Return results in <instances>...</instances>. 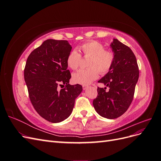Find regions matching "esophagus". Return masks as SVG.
<instances>
[{
    "label": "esophagus",
    "instance_id": "34e87169",
    "mask_svg": "<svg viewBox=\"0 0 161 161\" xmlns=\"http://www.w3.org/2000/svg\"><path fill=\"white\" fill-rule=\"evenodd\" d=\"M87 88H88V86H86V85L82 86V89H83V90H86L87 89Z\"/></svg>",
    "mask_w": 161,
    "mask_h": 161
}]
</instances>
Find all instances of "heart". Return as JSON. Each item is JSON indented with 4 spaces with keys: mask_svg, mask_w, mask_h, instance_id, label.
I'll return each mask as SVG.
<instances>
[{
    "mask_svg": "<svg viewBox=\"0 0 161 161\" xmlns=\"http://www.w3.org/2000/svg\"><path fill=\"white\" fill-rule=\"evenodd\" d=\"M85 57H90L88 62L89 69H81L75 72L72 79L76 83L86 85L98 78L99 72L101 75L108 73L114 65L115 60L114 52L110 50H105L102 43L91 40L79 46ZM67 64L72 70L79 69L81 62V56L77 50L71 51L67 57Z\"/></svg>",
    "mask_w": 161,
    "mask_h": 161,
    "instance_id": "1",
    "label": "heart"
}]
</instances>
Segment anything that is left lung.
<instances>
[{"label": "left lung", "mask_w": 161, "mask_h": 161, "mask_svg": "<svg viewBox=\"0 0 161 161\" xmlns=\"http://www.w3.org/2000/svg\"><path fill=\"white\" fill-rule=\"evenodd\" d=\"M110 47L115 54L114 65L98 81L109 89L106 91L107 87H98V95L92 104L101 116L115 119L127 111L133 100L139 70L134 53L128 46L114 39Z\"/></svg>", "instance_id": "obj_1"}]
</instances>
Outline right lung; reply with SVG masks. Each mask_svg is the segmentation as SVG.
Wrapping results in <instances>:
<instances>
[{
  "label": "right lung",
  "instance_id": "right-lung-1",
  "mask_svg": "<svg viewBox=\"0 0 161 161\" xmlns=\"http://www.w3.org/2000/svg\"><path fill=\"white\" fill-rule=\"evenodd\" d=\"M72 47L66 40H47L28 56L24 79L29 96L38 114L52 123L69 118L81 85H70L67 57ZM64 89H58L59 86Z\"/></svg>",
  "mask_w": 161,
  "mask_h": 161
}]
</instances>
